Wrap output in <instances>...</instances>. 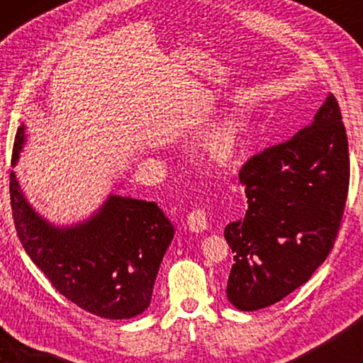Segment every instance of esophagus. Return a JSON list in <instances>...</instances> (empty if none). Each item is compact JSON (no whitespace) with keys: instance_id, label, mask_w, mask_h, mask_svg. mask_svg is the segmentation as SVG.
<instances>
[{"instance_id":"34e87169","label":"esophagus","mask_w":363,"mask_h":363,"mask_svg":"<svg viewBox=\"0 0 363 363\" xmlns=\"http://www.w3.org/2000/svg\"><path fill=\"white\" fill-rule=\"evenodd\" d=\"M186 226L191 233H203L208 228V218L203 210H193L186 218Z\"/></svg>"}]
</instances>
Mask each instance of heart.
Instances as JSON below:
<instances>
[{
  "label": "heart",
  "mask_w": 363,
  "mask_h": 363,
  "mask_svg": "<svg viewBox=\"0 0 363 363\" xmlns=\"http://www.w3.org/2000/svg\"><path fill=\"white\" fill-rule=\"evenodd\" d=\"M241 125L238 122H228L226 125L218 128L206 143V153L211 160L225 163L235 157L240 145Z\"/></svg>",
  "instance_id": "1"
}]
</instances>
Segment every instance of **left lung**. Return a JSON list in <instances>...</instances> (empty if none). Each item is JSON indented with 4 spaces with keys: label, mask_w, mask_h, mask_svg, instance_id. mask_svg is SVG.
Wrapping results in <instances>:
<instances>
[{
    "label": "left lung",
    "mask_w": 363,
    "mask_h": 363,
    "mask_svg": "<svg viewBox=\"0 0 363 363\" xmlns=\"http://www.w3.org/2000/svg\"><path fill=\"white\" fill-rule=\"evenodd\" d=\"M349 143L329 94L311 125L242 167L247 211L225 228L228 301L252 312L306 284L334 246L349 191Z\"/></svg>",
    "instance_id": "8db88e82"
}]
</instances>
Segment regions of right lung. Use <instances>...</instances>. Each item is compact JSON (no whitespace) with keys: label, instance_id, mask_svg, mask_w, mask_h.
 Instances as JSON below:
<instances>
[{"label":"right lung","instance_id":"obj_1","mask_svg":"<svg viewBox=\"0 0 363 363\" xmlns=\"http://www.w3.org/2000/svg\"><path fill=\"white\" fill-rule=\"evenodd\" d=\"M26 143L18 128L13 167ZM9 195L18 236L34 264L64 297L104 319H132L150 306L162 259L175 236L155 201L113 195L86 220L56 225L33 208L16 173Z\"/></svg>","mask_w":363,"mask_h":363}]
</instances>
